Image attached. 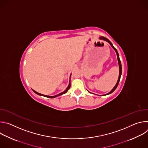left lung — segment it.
I'll return each mask as SVG.
<instances>
[{
	"label": "left lung",
	"mask_w": 148,
	"mask_h": 148,
	"mask_svg": "<svg viewBox=\"0 0 148 148\" xmlns=\"http://www.w3.org/2000/svg\"><path fill=\"white\" fill-rule=\"evenodd\" d=\"M99 39H101V40H105V41H107V42H108V43H110V45L111 46V47L114 49V50L115 51V52H116V55H117V58H118V64H119V77H118V81H117V82H116V85H115V86L114 87V88L110 92H108V94H105V95H108V94H111L112 92H113L115 90V89L116 88V87H118V84H119V80H120V78H121V74H122V66H121V61H120V59H119V54H118V51L116 50V49L114 47V46L112 45V43L108 39V38H105V37H103V36H101V37H99ZM89 92V91H88ZM91 93V92H90Z\"/></svg>",
	"instance_id": "8db88e82"
}]
</instances>
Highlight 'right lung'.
Listing matches in <instances>:
<instances>
[{
	"label": "right lung",
	"mask_w": 148,
	"mask_h": 148,
	"mask_svg": "<svg viewBox=\"0 0 148 148\" xmlns=\"http://www.w3.org/2000/svg\"><path fill=\"white\" fill-rule=\"evenodd\" d=\"M71 74L70 75V78H71ZM70 87H71V84H70V82H69V86L67 87V88H66V90L64 91V92H61V93H60L59 94H58V95H54V96H47V95H43V94H40V93H38V92H36V91H35L34 90H33V91H34V92H35L36 94H37V95H42V96H44V97H48V98H55V97H58V96H60V95H62V94H66L67 91H68V90L70 89Z\"/></svg>",
	"instance_id": "add662e5"
}]
</instances>
